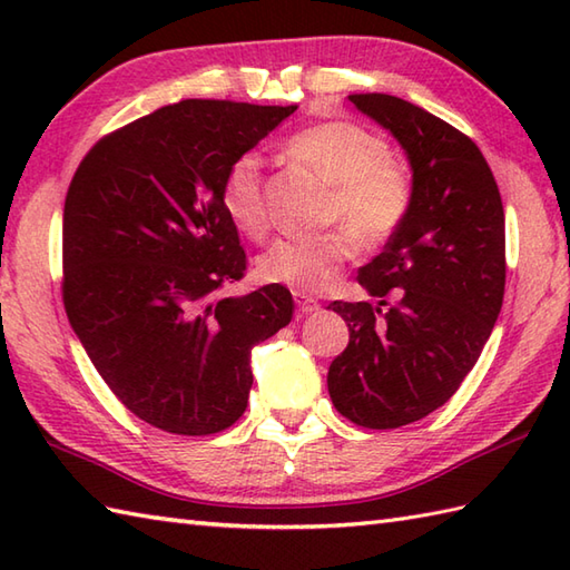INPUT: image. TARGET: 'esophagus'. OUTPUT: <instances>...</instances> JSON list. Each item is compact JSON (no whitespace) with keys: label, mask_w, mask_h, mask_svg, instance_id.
I'll return each instance as SVG.
<instances>
[{"label":"esophagus","mask_w":570,"mask_h":570,"mask_svg":"<svg viewBox=\"0 0 570 570\" xmlns=\"http://www.w3.org/2000/svg\"><path fill=\"white\" fill-rule=\"evenodd\" d=\"M294 301H296V308H298V313H304V316H311V313H316L318 308H321V304L316 298H311V296H306V294H294Z\"/></svg>","instance_id":"obj_1"}]
</instances>
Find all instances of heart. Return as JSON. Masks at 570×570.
<instances>
[{
    "mask_svg": "<svg viewBox=\"0 0 570 570\" xmlns=\"http://www.w3.org/2000/svg\"><path fill=\"white\" fill-rule=\"evenodd\" d=\"M286 154L331 186L321 225L337 227L313 237H282L266 249L257 272L269 284L298 294H318L337 282L355 245L374 249L390 242L414 205V178L399 164L390 144L347 119L311 125L286 139ZM223 205L242 233L262 237L269 227L264 168L254 151L233 159L223 176Z\"/></svg>",
    "mask_w": 570,
    "mask_h": 570,
    "instance_id": "b5f03b06",
    "label": "heart"
}]
</instances>
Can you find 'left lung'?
Listing matches in <instances>:
<instances>
[{"instance_id":"left-lung-1","label":"left lung","mask_w":570,"mask_h":570,"mask_svg":"<svg viewBox=\"0 0 570 570\" xmlns=\"http://www.w3.org/2000/svg\"><path fill=\"white\" fill-rule=\"evenodd\" d=\"M350 102L392 131L414 168L406 223L357 276L380 306L328 304L350 328L328 370L333 404L382 431L429 416L475 367L504 298V208L492 168L463 131L394 95L360 92Z\"/></svg>"}]
</instances>
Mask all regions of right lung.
<instances>
[{"instance_id":"right-lung-1","label":"right lung","mask_w":570,"mask_h":570,"mask_svg":"<svg viewBox=\"0 0 570 570\" xmlns=\"http://www.w3.org/2000/svg\"><path fill=\"white\" fill-rule=\"evenodd\" d=\"M298 105L180 100L105 135L82 156L63 208V306L110 392L176 435L245 414L252 347L294 318L266 284L223 298L247 254L223 205L235 156Z\"/></svg>"}]
</instances>
